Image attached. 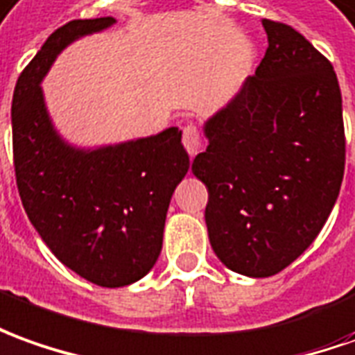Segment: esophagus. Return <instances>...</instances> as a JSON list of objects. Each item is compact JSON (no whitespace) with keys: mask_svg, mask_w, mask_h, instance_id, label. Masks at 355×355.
<instances>
[{"mask_svg":"<svg viewBox=\"0 0 355 355\" xmlns=\"http://www.w3.org/2000/svg\"><path fill=\"white\" fill-rule=\"evenodd\" d=\"M182 143L183 146H185V150L189 153V156H195V154L201 150L202 139H201V133H199V129H197V125L187 123V125L183 127Z\"/></svg>","mask_w":355,"mask_h":355,"instance_id":"esophagus-1","label":"esophagus"}]
</instances>
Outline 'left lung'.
<instances>
[{
	"label": "left lung",
	"mask_w": 355,
	"mask_h": 355,
	"mask_svg": "<svg viewBox=\"0 0 355 355\" xmlns=\"http://www.w3.org/2000/svg\"><path fill=\"white\" fill-rule=\"evenodd\" d=\"M255 75L205 123L207 150L191 170L209 189L210 245L251 278L292 265L319 236L346 162L342 94L331 61L284 23Z\"/></svg>",
	"instance_id": "8db88e82"
}]
</instances>
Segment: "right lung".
Returning a JSON list of instances; mask_svg holds the SVG:
<instances>
[{
  "label": "right lung",
  "instance_id": "1",
  "mask_svg": "<svg viewBox=\"0 0 355 355\" xmlns=\"http://www.w3.org/2000/svg\"><path fill=\"white\" fill-rule=\"evenodd\" d=\"M114 17L77 19L44 42L17 80L11 104L13 162L21 201L53 255L92 284L141 280L162 251L173 189L189 170L178 127L119 145L77 148L51 123L40 83L80 36Z\"/></svg>",
  "mask_w": 355,
  "mask_h": 355
}]
</instances>
